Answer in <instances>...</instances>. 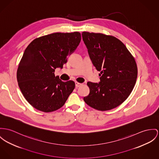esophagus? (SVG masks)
Instances as JSON below:
<instances>
[{
	"mask_svg": "<svg viewBox=\"0 0 159 159\" xmlns=\"http://www.w3.org/2000/svg\"><path fill=\"white\" fill-rule=\"evenodd\" d=\"M75 87H76V88H78V87H79V86H80L82 85V84L79 83V82H75Z\"/></svg>",
	"mask_w": 159,
	"mask_h": 159,
	"instance_id": "esophagus-1",
	"label": "esophagus"
}]
</instances>
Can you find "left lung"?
<instances>
[{
	"label": "left lung",
	"instance_id": "1",
	"mask_svg": "<svg viewBox=\"0 0 159 159\" xmlns=\"http://www.w3.org/2000/svg\"><path fill=\"white\" fill-rule=\"evenodd\" d=\"M82 35L89 57L101 76L98 84L87 83L89 94L84 100L96 110L115 108L128 98L134 87L137 77L134 58L115 37L86 31Z\"/></svg>",
	"mask_w": 159,
	"mask_h": 159
}]
</instances>
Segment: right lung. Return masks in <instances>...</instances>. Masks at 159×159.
<instances>
[{"instance_id": "add662e5", "label": "right lung", "mask_w": 159, "mask_h": 159, "mask_svg": "<svg viewBox=\"0 0 159 159\" xmlns=\"http://www.w3.org/2000/svg\"><path fill=\"white\" fill-rule=\"evenodd\" d=\"M81 40L79 32L56 33L33 40L25 50L17 71L20 91L37 110L49 112L62 107L75 88L73 80L55 76Z\"/></svg>"}]
</instances>
